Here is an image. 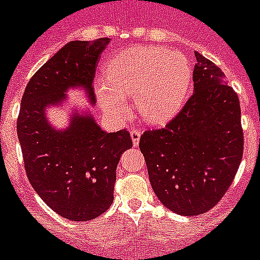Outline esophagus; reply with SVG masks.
Masks as SVG:
<instances>
[{"mask_svg":"<svg viewBox=\"0 0 260 260\" xmlns=\"http://www.w3.org/2000/svg\"><path fill=\"white\" fill-rule=\"evenodd\" d=\"M140 137H141V131H139V129L131 131V139H132V143H133V145H135V146L139 144Z\"/></svg>","mask_w":260,"mask_h":260,"instance_id":"esophagus-1","label":"esophagus"}]
</instances>
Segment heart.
<instances>
[{"label":"heart","mask_w":260,"mask_h":260,"mask_svg":"<svg viewBox=\"0 0 260 260\" xmlns=\"http://www.w3.org/2000/svg\"><path fill=\"white\" fill-rule=\"evenodd\" d=\"M192 82L189 62L162 47H131L114 57L105 69V81L95 82L103 111L116 119L129 115L127 96H135L140 115L161 124L183 107Z\"/></svg>","instance_id":"1"}]
</instances>
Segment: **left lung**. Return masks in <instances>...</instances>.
Listing matches in <instances>:
<instances>
[{
    "mask_svg": "<svg viewBox=\"0 0 260 260\" xmlns=\"http://www.w3.org/2000/svg\"><path fill=\"white\" fill-rule=\"evenodd\" d=\"M195 56L192 96L166 127L140 137L153 191L182 216L213 208L243 154L238 95L220 68L198 52Z\"/></svg>",
    "mask_w": 260,
    "mask_h": 260,
    "instance_id": "1",
    "label": "left lung"
}]
</instances>
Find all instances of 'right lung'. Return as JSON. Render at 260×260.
<instances>
[{"label": "right lung", "instance_id": "right-lung-1", "mask_svg": "<svg viewBox=\"0 0 260 260\" xmlns=\"http://www.w3.org/2000/svg\"><path fill=\"white\" fill-rule=\"evenodd\" d=\"M110 42H69L34 74L22 96L17 132L27 177L43 202L71 221H90L111 207L117 164L132 139L125 129L102 131L89 111L73 110L64 129L53 127L46 112L74 89L95 105L92 80Z\"/></svg>", "mask_w": 260, "mask_h": 260}]
</instances>
